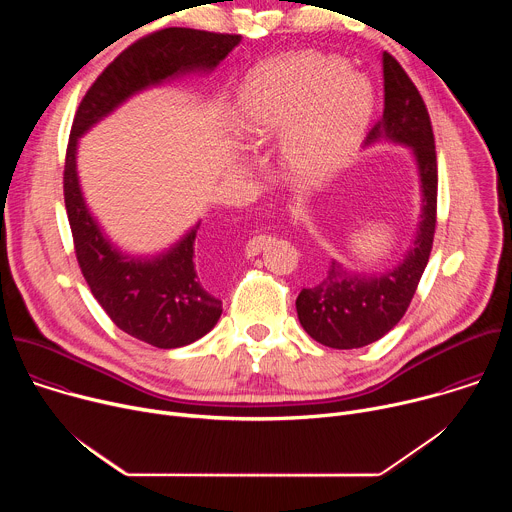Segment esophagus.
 <instances>
[{"mask_svg": "<svg viewBox=\"0 0 512 512\" xmlns=\"http://www.w3.org/2000/svg\"><path fill=\"white\" fill-rule=\"evenodd\" d=\"M269 241H271V237H267V235H255V237H251V239L247 241L245 255H247V257L259 255V253L269 245Z\"/></svg>", "mask_w": 512, "mask_h": 512, "instance_id": "1", "label": "esophagus"}]
</instances>
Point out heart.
I'll use <instances>...</instances> for the list:
<instances>
[{
	"label": "heart",
	"instance_id": "b5f03b06",
	"mask_svg": "<svg viewBox=\"0 0 512 512\" xmlns=\"http://www.w3.org/2000/svg\"><path fill=\"white\" fill-rule=\"evenodd\" d=\"M373 91L336 56L300 52L265 62L239 89L233 125L251 145L279 139V170L294 184L336 174L369 123Z\"/></svg>",
	"mask_w": 512,
	"mask_h": 512
}]
</instances>
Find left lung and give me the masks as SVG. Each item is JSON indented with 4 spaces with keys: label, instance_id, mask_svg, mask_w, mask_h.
Wrapping results in <instances>:
<instances>
[{
    "label": "left lung",
    "instance_id": "left-lung-1",
    "mask_svg": "<svg viewBox=\"0 0 512 512\" xmlns=\"http://www.w3.org/2000/svg\"><path fill=\"white\" fill-rule=\"evenodd\" d=\"M383 79L385 109L364 143L407 145L417 164L421 214L415 241L397 267L367 275L332 261L322 281L300 291V324L316 342L338 350L367 346L397 326L425 271L435 233L437 162L429 113L417 87L389 52H383Z\"/></svg>",
    "mask_w": 512,
    "mask_h": 512
}]
</instances>
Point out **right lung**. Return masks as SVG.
I'll list each match as a JSON object with an SVG mask.
<instances>
[{"label":"right lung","instance_id":"obj_1","mask_svg":"<svg viewBox=\"0 0 512 512\" xmlns=\"http://www.w3.org/2000/svg\"><path fill=\"white\" fill-rule=\"evenodd\" d=\"M239 42V34L192 28H166L145 36L101 72L72 121L64 162V204L79 267L115 326L156 348L192 344L223 314V302L196 271L194 241L200 223L156 257L121 253L87 208L77 172L79 137L143 89L186 72L214 70Z\"/></svg>","mask_w":512,"mask_h":512}]
</instances>
